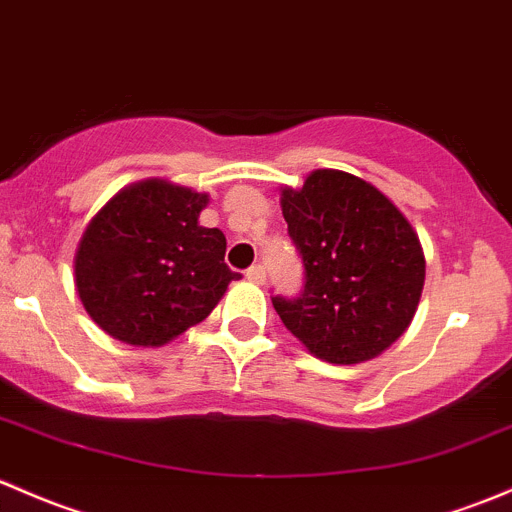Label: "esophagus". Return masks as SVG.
Wrapping results in <instances>:
<instances>
[{"instance_id": "esophagus-1", "label": "esophagus", "mask_w": 512, "mask_h": 512, "mask_svg": "<svg viewBox=\"0 0 512 512\" xmlns=\"http://www.w3.org/2000/svg\"><path fill=\"white\" fill-rule=\"evenodd\" d=\"M265 277H267L265 265H260V262H257V265H252L250 270H247V279H250V282H255V284H265Z\"/></svg>"}]
</instances>
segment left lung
I'll use <instances>...</instances> for the list:
<instances>
[{"label": "left lung", "instance_id": "left-lung-1", "mask_svg": "<svg viewBox=\"0 0 512 512\" xmlns=\"http://www.w3.org/2000/svg\"><path fill=\"white\" fill-rule=\"evenodd\" d=\"M282 213L304 265L297 297L274 294L282 324L328 363H363L410 326L424 287V255L407 218L375 186L314 171L284 188Z\"/></svg>", "mask_w": 512, "mask_h": 512}]
</instances>
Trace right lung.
Segmentation results:
<instances>
[{
    "mask_svg": "<svg viewBox=\"0 0 512 512\" xmlns=\"http://www.w3.org/2000/svg\"><path fill=\"white\" fill-rule=\"evenodd\" d=\"M208 196L166 181L117 193L83 233L75 287L117 341L161 346L201 324L233 279L225 235L198 225Z\"/></svg>",
    "mask_w": 512,
    "mask_h": 512,
    "instance_id": "add662e5",
    "label": "right lung"
}]
</instances>
